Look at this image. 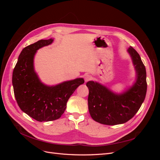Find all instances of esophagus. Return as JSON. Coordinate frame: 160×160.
Instances as JSON below:
<instances>
[{"label": "esophagus", "mask_w": 160, "mask_h": 160, "mask_svg": "<svg viewBox=\"0 0 160 160\" xmlns=\"http://www.w3.org/2000/svg\"><path fill=\"white\" fill-rule=\"evenodd\" d=\"M84 79L85 82H88L91 79V77L89 75H85L84 77Z\"/></svg>", "instance_id": "obj_1"}]
</instances>
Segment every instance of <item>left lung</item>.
<instances>
[{"instance_id": "obj_1", "label": "left lung", "mask_w": 160, "mask_h": 160, "mask_svg": "<svg viewBox=\"0 0 160 160\" xmlns=\"http://www.w3.org/2000/svg\"><path fill=\"white\" fill-rule=\"evenodd\" d=\"M136 72L133 85L122 93H116L98 82L88 81V107L95 122L109 125L122 124L132 119L141 107L147 91L146 70L138 52L128 48Z\"/></svg>"}]
</instances>
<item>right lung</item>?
Here are the masks:
<instances>
[{
    "label": "right lung",
    "instance_id": "right-lung-1",
    "mask_svg": "<svg viewBox=\"0 0 160 160\" xmlns=\"http://www.w3.org/2000/svg\"><path fill=\"white\" fill-rule=\"evenodd\" d=\"M53 38L40 40L24 48L18 56L12 72V85L17 102L21 109L38 122H50L61 118L71 95L83 78L64 81L56 85L41 82L34 67L37 51L51 45Z\"/></svg>",
    "mask_w": 160,
    "mask_h": 160
}]
</instances>
